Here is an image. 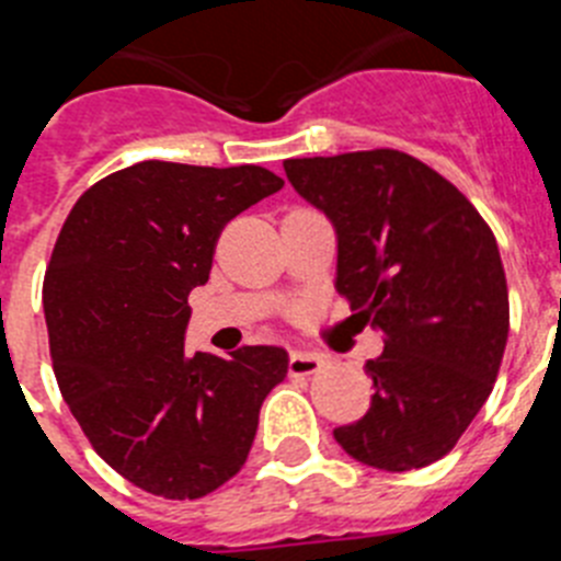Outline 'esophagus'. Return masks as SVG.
Returning <instances> with one entry per match:
<instances>
[{"instance_id": "esophagus-1", "label": "esophagus", "mask_w": 561, "mask_h": 561, "mask_svg": "<svg viewBox=\"0 0 561 561\" xmlns=\"http://www.w3.org/2000/svg\"><path fill=\"white\" fill-rule=\"evenodd\" d=\"M323 365V356L314 351H291L289 356V374L295 376H309Z\"/></svg>"}]
</instances>
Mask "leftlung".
I'll return each instance as SVG.
<instances>
[{"instance_id":"obj_1","label":"left lung","mask_w":561,"mask_h":561,"mask_svg":"<svg viewBox=\"0 0 561 561\" xmlns=\"http://www.w3.org/2000/svg\"><path fill=\"white\" fill-rule=\"evenodd\" d=\"M336 232V291L385 334L365 362L368 413L334 430L351 458L410 472L458 444L508 340V286L492 230L433 168L393 148L284 162Z\"/></svg>"}]
</instances>
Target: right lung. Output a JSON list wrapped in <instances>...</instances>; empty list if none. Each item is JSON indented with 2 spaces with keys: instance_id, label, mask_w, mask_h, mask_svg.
<instances>
[{
  "instance_id": "1",
  "label": "right lung",
  "mask_w": 561,
  "mask_h": 561,
  "mask_svg": "<svg viewBox=\"0 0 561 561\" xmlns=\"http://www.w3.org/2000/svg\"><path fill=\"white\" fill-rule=\"evenodd\" d=\"M284 187L261 165L146 160L89 187L44 275L58 388L95 453L142 492L196 500L244 466L261 404L289 354H185L187 295L219 232Z\"/></svg>"
}]
</instances>
